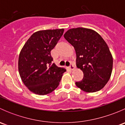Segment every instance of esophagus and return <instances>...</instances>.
Instances as JSON below:
<instances>
[{"label": "esophagus", "mask_w": 125, "mask_h": 125, "mask_svg": "<svg viewBox=\"0 0 125 125\" xmlns=\"http://www.w3.org/2000/svg\"><path fill=\"white\" fill-rule=\"evenodd\" d=\"M69 69L71 70H74V69H75V66H74L73 65H71L70 67H69Z\"/></svg>", "instance_id": "obj_1"}]
</instances>
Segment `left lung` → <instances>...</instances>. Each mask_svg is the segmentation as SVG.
<instances>
[{
    "mask_svg": "<svg viewBox=\"0 0 125 125\" xmlns=\"http://www.w3.org/2000/svg\"><path fill=\"white\" fill-rule=\"evenodd\" d=\"M63 36L74 46L77 67L83 73V78L75 82L76 86L86 93L100 91L113 71V56L106 43L96 31L85 28L70 29Z\"/></svg>",
    "mask_w": 125,
    "mask_h": 125,
    "instance_id": "8db88e82",
    "label": "left lung"
}]
</instances>
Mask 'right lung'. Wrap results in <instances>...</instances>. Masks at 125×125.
Returning <instances> with one entry per match:
<instances>
[{
  "label": "right lung",
  "mask_w": 125,
  "mask_h": 125,
  "mask_svg": "<svg viewBox=\"0 0 125 125\" xmlns=\"http://www.w3.org/2000/svg\"><path fill=\"white\" fill-rule=\"evenodd\" d=\"M64 29L41 30L31 35L20 52L18 69L24 85L38 95L50 94L59 86L64 68L52 64L51 51L55 47Z\"/></svg>",
  "instance_id": "1"
}]
</instances>
